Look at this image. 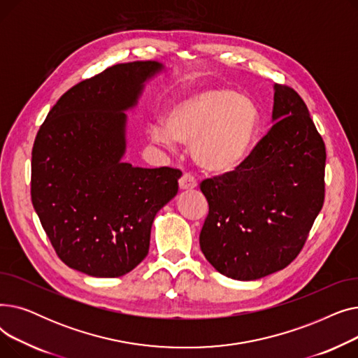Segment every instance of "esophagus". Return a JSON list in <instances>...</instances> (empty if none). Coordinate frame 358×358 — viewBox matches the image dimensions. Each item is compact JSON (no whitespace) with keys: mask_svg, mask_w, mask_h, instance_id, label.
<instances>
[{"mask_svg":"<svg viewBox=\"0 0 358 358\" xmlns=\"http://www.w3.org/2000/svg\"><path fill=\"white\" fill-rule=\"evenodd\" d=\"M180 184V189L181 190H193L197 187V180L194 178L193 174L190 173H184L178 181Z\"/></svg>","mask_w":358,"mask_h":358,"instance_id":"34e87169","label":"esophagus"}]
</instances>
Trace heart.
<instances>
[{
    "instance_id": "b5f03b06",
    "label": "heart",
    "mask_w": 358,
    "mask_h": 358,
    "mask_svg": "<svg viewBox=\"0 0 358 358\" xmlns=\"http://www.w3.org/2000/svg\"><path fill=\"white\" fill-rule=\"evenodd\" d=\"M166 127L150 129L154 142L192 148L196 164L210 174H228L248 159L259 130L255 104L228 87H206L184 94L171 104Z\"/></svg>"
}]
</instances>
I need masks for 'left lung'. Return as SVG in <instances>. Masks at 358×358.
Returning <instances> with one entry per match:
<instances>
[{"instance_id":"1","label":"left lung","mask_w":358,"mask_h":358,"mask_svg":"<svg viewBox=\"0 0 358 358\" xmlns=\"http://www.w3.org/2000/svg\"><path fill=\"white\" fill-rule=\"evenodd\" d=\"M273 120L238 169L200 184L209 203L201 252L235 280H257L287 267L324 206L325 143L293 88L274 85Z\"/></svg>"}]
</instances>
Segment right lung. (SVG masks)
Returning <instances> with one entry per match:
<instances>
[{
    "mask_svg": "<svg viewBox=\"0 0 358 358\" xmlns=\"http://www.w3.org/2000/svg\"><path fill=\"white\" fill-rule=\"evenodd\" d=\"M155 61L113 65L56 101L31 150V203L65 264L92 277H120L148 255L152 222L178 192L176 168L123 162L126 113Z\"/></svg>",
    "mask_w": 358,
    "mask_h": 358,
    "instance_id": "obj_1",
    "label": "right lung"
}]
</instances>
